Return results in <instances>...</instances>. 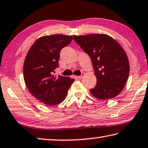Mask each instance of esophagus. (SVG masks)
I'll list each match as a JSON object with an SVG mask.
<instances>
[{
    "instance_id": "1",
    "label": "esophagus",
    "mask_w": 148,
    "mask_h": 148,
    "mask_svg": "<svg viewBox=\"0 0 148 148\" xmlns=\"http://www.w3.org/2000/svg\"><path fill=\"white\" fill-rule=\"evenodd\" d=\"M83 75H84V73H83V72H82L81 76H77L76 77H77V79H82V77H83Z\"/></svg>"
}]
</instances>
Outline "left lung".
<instances>
[{
    "label": "left lung",
    "mask_w": 148,
    "mask_h": 148,
    "mask_svg": "<svg viewBox=\"0 0 148 148\" xmlns=\"http://www.w3.org/2000/svg\"><path fill=\"white\" fill-rule=\"evenodd\" d=\"M76 43L92 61L97 83L90 92L95 97L109 100L122 92L130 74L127 54L116 41L106 34L73 36Z\"/></svg>",
    "instance_id": "obj_1"
}]
</instances>
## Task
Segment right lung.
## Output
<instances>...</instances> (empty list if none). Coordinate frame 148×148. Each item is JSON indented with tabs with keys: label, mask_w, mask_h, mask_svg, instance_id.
Returning a JSON list of instances; mask_svg holds the SVG:
<instances>
[{
	"label": "right lung",
	"mask_w": 148,
	"mask_h": 148,
	"mask_svg": "<svg viewBox=\"0 0 148 148\" xmlns=\"http://www.w3.org/2000/svg\"><path fill=\"white\" fill-rule=\"evenodd\" d=\"M72 36L56 34L40 37L26 54L23 66L26 87L35 98L48 106L65 100L74 79L52 75L59 66L60 51L72 40Z\"/></svg>",
	"instance_id": "right-lung-1"
}]
</instances>
